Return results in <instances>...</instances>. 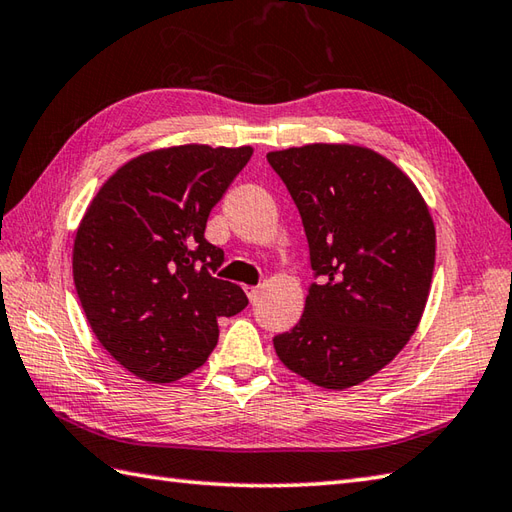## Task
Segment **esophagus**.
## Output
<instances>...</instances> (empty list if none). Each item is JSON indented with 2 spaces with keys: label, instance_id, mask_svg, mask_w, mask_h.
I'll use <instances>...</instances> for the list:
<instances>
[{
  "label": "esophagus",
  "instance_id": "34e87169",
  "mask_svg": "<svg viewBox=\"0 0 512 512\" xmlns=\"http://www.w3.org/2000/svg\"><path fill=\"white\" fill-rule=\"evenodd\" d=\"M244 290H246V295H248V299L250 301H257V297H259V292H262V288L259 286H244Z\"/></svg>",
  "mask_w": 512,
  "mask_h": 512
}]
</instances>
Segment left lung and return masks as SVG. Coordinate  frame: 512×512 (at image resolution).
<instances>
[{
	"label": "left lung",
	"mask_w": 512,
	"mask_h": 512,
	"mask_svg": "<svg viewBox=\"0 0 512 512\" xmlns=\"http://www.w3.org/2000/svg\"><path fill=\"white\" fill-rule=\"evenodd\" d=\"M308 237L306 308L275 352L325 389H347L383 369L416 332L427 306L436 228L405 173L372 149L306 145L270 151Z\"/></svg>",
	"instance_id": "obj_1"
}]
</instances>
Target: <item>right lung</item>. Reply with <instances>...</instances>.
Wrapping results in <instances>:
<instances>
[{"mask_svg": "<svg viewBox=\"0 0 512 512\" xmlns=\"http://www.w3.org/2000/svg\"><path fill=\"white\" fill-rule=\"evenodd\" d=\"M250 156V147L149 151L85 211L72 253L76 295L96 339L134 376L171 383L191 374L217 345V319L248 306L242 288L213 277L224 250L204 228Z\"/></svg>", "mask_w": 512, "mask_h": 512, "instance_id": "right-lung-1", "label": "right lung"}]
</instances>
